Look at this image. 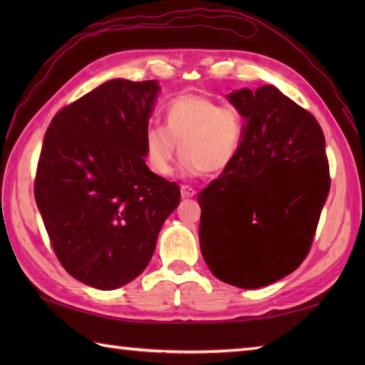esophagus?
Here are the masks:
<instances>
[{
  "label": "esophagus",
  "instance_id": "1",
  "mask_svg": "<svg viewBox=\"0 0 365 365\" xmlns=\"http://www.w3.org/2000/svg\"><path fill=\"white\" fill-rule=\"evenodd\" d=\"M180 192H182V197L185 199V197H192L196 195V190L192 188V187H188V185H183V187L180 188Z\"/></svg>",
  "mask_w": 365,
  "mask_h": 365
}]
</instances>
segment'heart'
I'll list each match as a JSON object with an SVG mask.
<instances>
[{"mask_svg":"<svg viewBox=\"0 0 365 365\" xmlns=\"http://www.w3.org/2000/svg\"><path fill=\"white\" fill-rule=\"evenodd\" d=\"M243 135L245 119L235 106L199 94L178 96L166 105L165 125L144 130V158L155 175L169 177L178 144L185 175L221 173L235 160Z\"/></svg>","mask_w":365,"mask_h":365,"instance_id":"1","label":"heart"}]
</instances>
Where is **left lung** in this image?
I'll return each mask as SVG.
<instances>
[{
    "mask_svg": "<svg viewBox=\"0 0 365 365\" xmlns=\"http://www.w3.org/2000/svg\"><path fill=\"white\" fill-rule=\"evenodd\" d=\"M245 118L232 165L199 192L200 252L212 273L259 289L293 273L312 246L329 192L324 136L274 86L230 92Z\"/></svg>",
    "mask_w": 365,
    "mask_h": 365,
    "instance_id": "8db88e82",
    "label": "left lung"
}]
</instances>
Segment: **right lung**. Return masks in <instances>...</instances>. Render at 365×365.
Returning a JSON list of instances; mask_svg holds the SVG:
<instances>
[{"mask_svg": "<svg viewBox=\"0 0 365 365\" xmlns=\"http://www.w3.org/2000/svg\"><path fill=\"white\" fill-rule=\"evenodd\" d=\"M158 81L115 78L64 106L46 130L34 196L68 274L114 290L143 273L163 222L180 204L175 182L144 160Z\"/></svg>", "mask_w": 365, "mask_h": 365, "instance_id": "obj_1", "label": "right lung"}]
</instances>
